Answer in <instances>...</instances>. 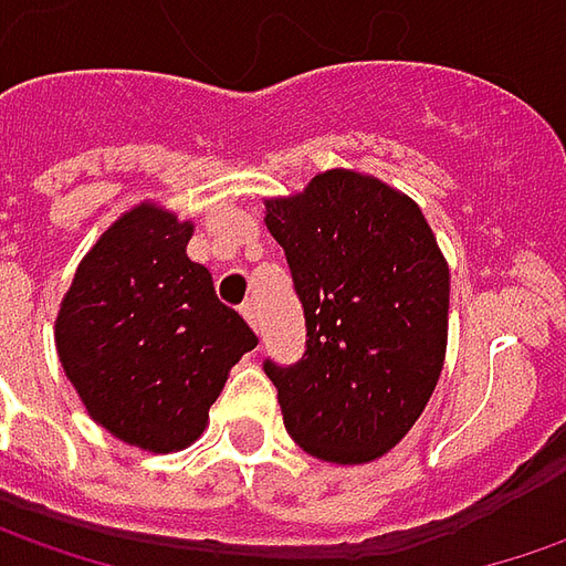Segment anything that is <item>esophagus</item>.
Masks as SVG:
<instances>
[{
	"mask_svg": "<svg viewBox=\"0 0 566 566\" xmlns=\"http://www.w3.org/2000/svg\"><path fill=\"white\" fill-rule=\"evenodd\" d=\"M239 312H242V317H245L251 327H254V331L261 334V321H258V308H254V302H245V305H242Z\"/></svg>",
	"mask_w": 566,
	"mask_h": 566,
	"instance_id": "esophagus-1",
	"label": "esophagus"
}]
</instances>
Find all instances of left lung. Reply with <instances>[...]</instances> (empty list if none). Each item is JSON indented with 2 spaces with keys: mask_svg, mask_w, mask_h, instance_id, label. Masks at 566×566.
Returning <instances> with one entry per match:
<instances>
[{
  "mask_svg": "<svg viewBox=\"0 0 566 566\" xmlns=\"http://www.w3.org/2000/svg\"><path fill=\"white\" fill-rule=\"evenodd\" d=\"M305 308V356L264 361L283 424L337 467L384 457L431 400L447 353L450 271L419 205L356 169L268 198Z\"/></svg>",
  "mask_w": 566,
  "mask_h": 566,
  "instance_id": "8db88e82",
  "label": "left lung"
}]
</instances>
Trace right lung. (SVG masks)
I'll use <instances>...</instances> for the list:
<instances>
[{
    "mask_svg": "<svg viewBox=\"0 0 566 566\" xmlns=\"http://www.w3.org/2000/svg\"><path fill=\"white\" fill-rule=\"evenodd\" d=\"M191 220L142 201L77 264L55 349L87 416L150 453L195 444L229 368L258 337L186 254Z\"/></svg>",
    "mask_w": 566,
    "mask_h": 566,
    "instance_id": "right-lung-1",
    "label": "right lung"
}]
</instances>
